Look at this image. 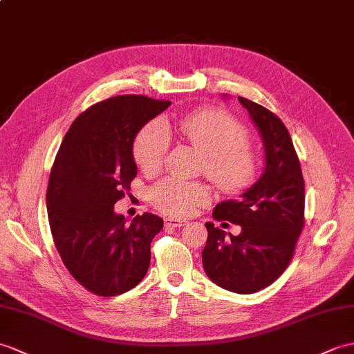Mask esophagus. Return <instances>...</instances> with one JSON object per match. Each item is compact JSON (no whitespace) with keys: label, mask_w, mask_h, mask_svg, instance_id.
<instances>
[{"label":"esophagus","mask_w":354,"mask_h":354,"mask_svg":"<svg viewBox=\"0 0 354 354\" xmlns=\"http://www.w3.org/2000/svg\"><path fill=\"white\" fill-rule=\"evenodd\" d=\"M164 225L174 226V227H183L187 225V221L180 220V218H175V217H166L164 218Z\"/></svg>","instance_id":"34e87169"}]
</instances>
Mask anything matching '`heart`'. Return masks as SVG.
Here are the masks:
<instances>
[{
  "label": "heart",
  "mask_w": 354,
  "mask_h": 354,
  "mask_svg": "<svg viewBox=\"0 0 354 354\" xmlns=\"http://www.w3.org/2000/svg\"><path fill=\"white\" fill-rule=\"evenodd\" d=\"M169 134H175L205 155V175L221 192H240L257 175V155L248 145V131L231 114L212 109L169 118L164 125L157 120L145 125L133 146L134 161L145 174H157L161 169ZM208 197V188L203 184L176 178L162 179L151 190L155 207L175 217L192 214Z\"/></svg>",
  "instance_id": "obj_1"
}]
</instances>
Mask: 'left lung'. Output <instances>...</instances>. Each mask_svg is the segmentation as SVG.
<instances>
[{"label": "left lung", "instance_id": "8db88e82", "mask_svg": "<svg viewBox=\"0 0 354 354\" xmlns=\"http://www.w3.org/2000/svg\"><path fill=\"white\" fill-rule=\"evenodd\" d=\"M258 127L266 147V170L241 199L218 203L217 221L240 225V235L205 223L208 240L202 252L205 273L216 285L252 294L273 283L290 266L305 226V180L291 136L274 113L238 96Z\"/></svg>", "mask_w": 354, "mask_h": 354}]
</instances>
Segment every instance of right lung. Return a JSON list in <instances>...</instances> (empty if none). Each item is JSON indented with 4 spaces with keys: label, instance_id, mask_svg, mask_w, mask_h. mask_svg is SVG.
Segmentation results:
<instances>
[{
    "label": "right lung",
    "instance_id": "1",
    "mask_svg": "<svg viewBox=\"0 0 354 354\" xmlns=\"http://www.w3.org/2000/svg\"><path fill=\"white\" fill-rule=\"evenodd\" d=\"M169 105L143 95L97 102L73 120L57 152L46 190L55 249L71 276L101 297L133 290L149 268L162 218L145 212L127 225L114 203L137 175V133Z\"/></svg>",
    "mask_w": 354,
    "mask_h": 354
}]
</instances>
